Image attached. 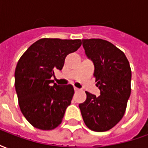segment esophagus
Returning <instances> with one entry per match:
<instances>
[{"mask_svg": "<svg viewBox=\"0 0 148 148\" xmlns=\"http://www.w3.org/2000/svg\"><path fill=\"white\" fill-rule=\"evenodd\" d=\"M74 91H75V92H77V91H78V90H79V89H78V88H77V87H74Z\"/></svg>", "mask_w": 148, "mask_h": 148, "instance_id": "1", "label": "esophagus"}]
</instances>
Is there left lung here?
Segmentation results:
<instances>
[{"instance_id": "obj_1", "label": "left lung", "mask_w": 148, "mask_h": 148, "mask_svg": "<svg viewBox=\"0 0 148 148\" xmlns=\"http://www.w3.org/2000/svg\"><path fill=\"white\" fill-rule=\"evenodd\" d=\"M87 58L94 65V77L100 96L89 92L79 109L87 127L106 132L121 121L131 94L132 71L124 52L101 39H82Z\"/></svg>"}]
</instances>
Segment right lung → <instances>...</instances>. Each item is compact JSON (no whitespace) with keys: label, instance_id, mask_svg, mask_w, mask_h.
Returning a JSON list of instances; mask_svg holds the SVG:
<instances>
[{"label":"right lung","instance_id":"obj_1","mask_svg":"<svg viewBox=\"0 0 148 148\" xmlns=\"http://www.w3.org/2000/svg\"><path fill=\"white\" fill-rule=\"evenodd\" d=\"M82 45L80 39H39L31 45L16 65L15 89L22 113L32 126L51 130L61 124L74 90L51 80L61 71L66 55Z\"/></svg>","mask_w":148,"mask_h":148}]
</instances>
